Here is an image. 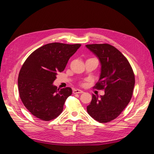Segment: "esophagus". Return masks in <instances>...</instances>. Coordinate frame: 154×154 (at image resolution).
<instances>
[{
  "label": "esophagus",
  "instance_id": "obj_1",
  "mask_svg": "<svg viewBox=\"0 0 154 154\" xmlns=\"http://www.w3.org/2000/svg\"><path fill=\"white\" fill-rule=\"evenodd\" d=\"M73 93L74 94H80V93H83V91H81V90H79V89H75L73 91Z\"/></svg>",
  "mask_w": 154,
  "mask_h": 154
}]
</instances>
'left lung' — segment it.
I'll use <instances>...</instances> for the list:
<instances>
[{
	"label": "left lung",
	"instance_id": "obj_1",
	"mask_svg": "<svg viewBox=\"0 0 154 154\" xmlns=\"http://www.w3.org/2000/svg\"><path fill=\"white\" fill-rule=\"evenodd\" d=\"M86 47L99 59L101 73L94 87L104 90L99 97L93 94L87 106L89 115L100 123H106L119 116L132 99L135 76L126 57L109 44H88Z\"/></svg>",
	"mask_w": 154,
	"mask_h": 154
}]
</instances>
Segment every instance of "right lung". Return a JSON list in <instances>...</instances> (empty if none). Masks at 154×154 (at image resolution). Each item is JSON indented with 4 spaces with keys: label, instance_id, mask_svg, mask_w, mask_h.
<instances>
[{
    "label": "right lung",
    "instance_id": "right-lung-1",
    "mask_svg": "<svg viewBox=\"0 0 154 154\" xmlns=\"http://www.w3.org/2000/svg\"><path fill=\"white\" fill-rule=\"evenodd\" d=\"M81 45L48 44L26 60L18 75V91L22 103L32 115L50 121L62 112L72 90L70 87L57 89L53 83L58 72L65 69L69 58Z\"/></svg>",
    "mask_w": 154,
    "mask_h": 154
}]
</instances>
